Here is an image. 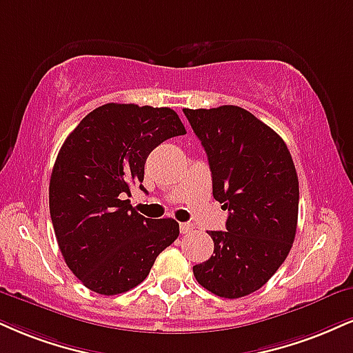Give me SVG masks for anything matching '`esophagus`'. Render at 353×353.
Returning a JSON list of instances; mask_svg holds the SVG:
<instances>
[{
	"label": "esophagus",
	"instance_id": "1",
	"mask_svg": "<svg viewBox=\"0 0 353 353\" xmlns=\"http://www.w3.org/2000/svg\"><path fill=\"white\" fill-rule=\"evenodd\" d=\"M194 225L192 223H181L179 225V230H181V233H182V235H188V233H192L194 232Z\"/></svg>",
	"mask_w": 353,
	"mask_h": 353
}]
</instances>
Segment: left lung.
Instances as JSON below:
<instances>
[{
    "label": "left lung",
    "mask_w": 353,
    "mask_h": 353,
    "mask_svg": "<svg viewBox=\"0 0 353 353\" xmlns=\"http://www.w3.org/2000/svg\"><path fill=\"white\" fill-rule=\"evenodd\" d=\"M184 114L207 152L214 199L228 210L227 232H209L214 254L194 266V276L220 298H243L268 283L294 241V163L281 136L243 108H184Z\"/></svg>",
    "instance_id": "8db88e82"
}]
</instances>
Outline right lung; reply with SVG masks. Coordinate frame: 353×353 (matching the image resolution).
I'll return each instance as SVG.
<instances>
[{"label": "right lung", "mask_w": 353, "mask_h": 353, "mask_svg": "<svg viewBox=\"0 0 353 353\" xmlns=\"http://www.w3.org/2000/svg\"><path fill=\"white\" fill-rule=\"evenodd\" d=\"M185 128L171 108L107 103L67 136L49 184V210L63 260L83 286L121 294L146 279L179 236L174 219H146L126 197L144 179L150 152Z\"/></svg>", "instance_id": "obj_1"}]
</instances>
